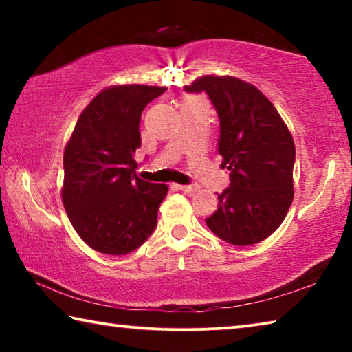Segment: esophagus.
<instances>
[{"label": "esophagus", "mask_w": 352, "mask_h": 352, "mask_svg": "<svg viewBox=\"0 0 352 352\" xmlns=\"http://www.w3.org/2000/svg\"><path fill=\"white\" fill-rule=\"evenodd\" d=\"M177 188L180 189V190H183V192H186V194H194L195 190H199V184H195V183H190V184H178Z\"/></svg>", "instance_id": "34e87169"}]
</instances>
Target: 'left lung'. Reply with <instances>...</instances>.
Segmentation results:
<instances>
[{"label": "left lung", "mask_w": 352, "mask_h": 352, "mask_svg": "<svg viewBox=\"0 0 352 352\" xmlns=\"http://www.w3.org/2000/svg\"><path fill=\"white\" fill-rule=\"evenodd\" d=\"M186 93H205L220 122L219 153L230 186L206 225L233 245H253L275 233L294 200L295 144L275 107L236 77L205 76Z\"/></svg>", "instance_id": "obj_1"}]
</instances>
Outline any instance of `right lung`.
Instances as JSON below:
<instances>
[{
    "label": "right lung",
    "mask_w": 352,
    "mask_h": 352,
    "mask_svg": "<svg viewBox=\"0 0 352 352\" xmlns=\"http://www.w3.org/2000/svg\"><path fill=\"white\" fill-rule=\"evenodd\" d=\"M168 88L119 85L100 91L77 119L63 155L62 199L83 242L104 254H127L157 226L168 186L136 177L140 121Z\"/></svg>",
    "instance_id": "right-lung-1"
}]
</instances>
